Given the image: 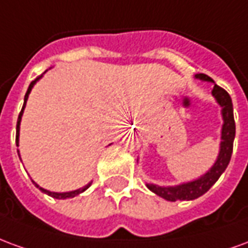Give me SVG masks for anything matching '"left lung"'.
Listing matches in <instances>:
<instances>
[{
	"mask_svg": "<svg viewBox=\"0 0 248 248\" xmlns=\"http://www.w3.org/2000/svg\"><path fill=\"white\" fill-rule=\"evenodd\" d=\"M197 78L202 81L214 82L213 78H210L206 74H197ZM213 95L217 98L218 103L222 106V115H223V127H222V142H220V151L217 162L214 163L211 170L204 174L202 178H199L194 182L183 183L179 186L174 187H161L156 185H147L149 190L155 192L156 195L165 198L166 201L175 202V201H191L197 199L198 197L207 192L214 183L217 182L222 172L229 166L232 147H234L235 138V121H234V108H232V101L230 94L224 89L218 85H214Z\"/></svg>",
	"mask_w": 248,
	"mask_h": 248,
	"instance_id": "obj_1",
	"label": "left lung"
}]
</instances>
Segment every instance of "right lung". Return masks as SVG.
Wrapping results in <instances>:
<instances>
[{
	"mask_svg": "<svg viewBox=\"0 0 248 248\" xmlns=\"http://www.w3.org/2000/svg\"><path fill=\"white\" fill-rule=\"evenodd\" d=\"M40 79V77L38 78H35L34 81H31V83L29 85V89H28V92H26V94H25V99H24V106H22V110H21V113H19L18 115V121H17V133H16V145L18 146V137H19V124H21V117H22V113H24V108H25V105H26V101H28V97H29V93L30 90H31V87L34 86V83ZM18 155H19V151H18ZM33 182V181H31ZM37 187H40L35 182H33ZM89 186H90V183L87 185V186L82 187V188H79V190H76V191H70V192H51V191H47V190H45V188H42V187H40V190L42 192H45V194H47V195H50V197L53 198H57V199H66V198H74L76 195H78V194H81V192H83L86 188H89Z\"/></svg>",
	"mask_w": 248,
	"mask_h": 248,
	"instance_id": "1",
	"label": "right lung"
}]
</instances>
